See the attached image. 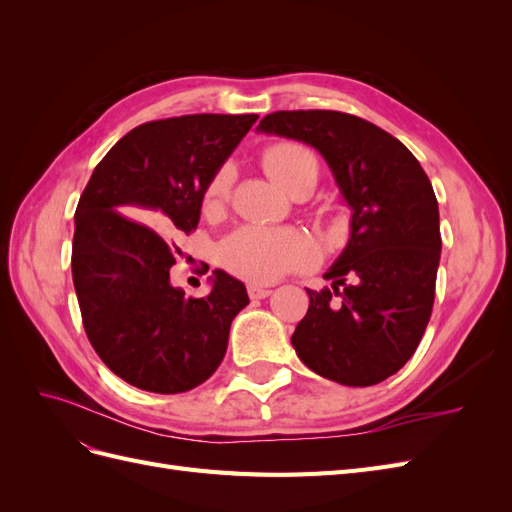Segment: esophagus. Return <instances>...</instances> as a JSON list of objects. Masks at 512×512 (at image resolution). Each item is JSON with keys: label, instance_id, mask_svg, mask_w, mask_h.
Masks as SVG:
<instances>
[{"label": "esophagus", "instance_id": "1", "mask_svg": "<svg viewBox=\"0 0 512 512\" xmlns=\"http://www.w3.org/2000/svg\"><path fill=\"white\" fill-rule=\"evenodd\" d=\"M247 294H250V299H267L271 290L262 288V286H250V288H247Z\"/></svg>", "mask_w": 512, "mask_h": 512}]
</instances>
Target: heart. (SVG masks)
<instances>
[{
    "label": "heart",
    "instance_id": "heart-1",
    "mask_svg": "<svg viewBox=\"0 0 512 512\" xmlns=\"http://www.w3.org/2000/svg\"><path fill=\"white\" fill-rule=\"evenodd\" d=\"M262 166L273 181L282 185L290 194L309 183L314 188L318 177V162L314 153L301 143H275L262 151ZM232 181H235V166L222 164L211 175L203 192V213L207 218H218L224 213ZM218 258L222 267L232 275L252 284H269L280 280L290 271H301L316 265L318 245L301 228H273L245 224L220 243Z\"/></svg>",
    "mask_w": 512,
    "mask_h": 512
}]
</instances>
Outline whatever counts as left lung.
<instances>
[{"label": "left lung", "mask_w": 512, "mask_h": 512, "mask_svg": "<svg viewBox=\"0 0 512 512\" xmlns=\"http://www.w3.org/2000/svg\"><path fill=\"white\" fill-rule=\"evenodd\" d=\"M256 130L318 149L352 209L350 239L324 273L331 288H307L309 309L292 333L299 359L346 386L397 374L436 297L440 213L425 170L395 136L348 113L277 111Z\"/></svg>", "instance_id": "8db88e82"}]
</instances>
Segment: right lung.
I'll return each mask as SVG.
<instances>
[{"label": "right lung", "mask_w": 512, "mask_h": 512, "mask_svg": "<svg viewBox=\"0 0 512 512\" xmlns=\"http://www.w3.org/2000/svg\"><path fill=\"white\" fill-rule=\"evenodd\" d=\"M256 119L143 123L106 153L79 200L72 280L85 333L136 389L175 395L203 384L224 359L230 322L250 303L243 282L222 269L207 297H185L170 284V267L181 256L177 241L198 226L205 185Z\"/></svg>", "instance_id": "obj_1"}]
</instances>
